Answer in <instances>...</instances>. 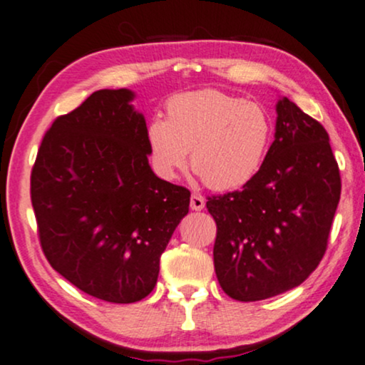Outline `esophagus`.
I'll list each match as a JSON object with an SVG mask.
<instances>
[{"label": "esophagus", "mask_w": 365, "mask_h": 365, "mask_svg": "<svg viewBox=\"0 0 365 365\" xmlns=\"http://www.w3.org/2000/svg\"><path fill=\"white\" fill-rule=\"evenodd\" d=\"M205 207V199L200 194H192L190 197V209L192 210H202Z\"/></svg>", "instance_id": "obj_1"}]
</instances>
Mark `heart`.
<instances>
[{
  "instance_id": "1",
  "label": "heart",
  "mask_w": 365,
  "mask_h": 365,
  "mask_svg": "<svg viewBox=\"0 0 365 365\" xmlns=\"http://www.w3.org/2000/svg\"><path fill=\"white\" fill-rule=\"evenodd\" d=\"M270 118L258 103L217 90L171 98L166 120L149 122V160L161 178L173 180L190 166L216 190L243 187L258 173L270 140Z\"/></svg>"
}]
</instances>
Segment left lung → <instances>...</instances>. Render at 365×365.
<instances>
[{
	"label": "left lung",
	"mask_w": 365,
	"mask_h": 365,
	"mask_svg": "<svg viewBox=\"0 0 365 365\" xmlns=\"http://www.w3.org/2000/svg\"><path fill=\"white\" fill-rule=\"evenodd\" d=\"M340 192L328 133L284 96L275 139L258 173L241 190L207 197L222 291L250 302L304 282L327 252Z\"/></svg>",
	"instance_id": "left-lung-1"
}]
</instances>
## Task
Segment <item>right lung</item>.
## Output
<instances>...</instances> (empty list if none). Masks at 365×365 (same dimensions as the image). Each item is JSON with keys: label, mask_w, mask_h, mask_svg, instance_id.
<instances>
[{"label": "right lung", "mask_w": 365, "mask_h": 365, "mask_svg": "<svg viewBox=\"0 0 365 365\" xmlns=\"http://www.w3.org/2000/svg\"><path fill=\"white\" fill-rule=\"evenodd\" d=\"M134 93L98 90L43 135L30 199L47 262L90 296L129 304L155 289L190 192L153 173Z\"/></svg>", "instance_id": "add662e5"}]
</instances>
